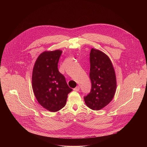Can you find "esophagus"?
I'll return each mask as SVG.
<instances>
[{"label":"esophagus","mask_w":147,"mask_h":147,"mask_svg":"<svg viewBox=\"0 0 147 147\" xmlns=\"http://www.w3.org/2000/svg\"><path fill=\"white\" fill-rule=\"evenodd\" d=\"M74 90L75 91H79V90H80V87H79V86H76L75 88H74Z\"/></svg>","instance_id":"obj_1"}]
</instances>
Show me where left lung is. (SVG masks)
<instances>
[{
  "instance_id": "8db88e82",
  "label": "left lung",
  "mask_w": 147,
  "mask_h": 147,
  "mask_svg": "<svg viewBox=\"0 0 147 147\" xmlns=\"http://www.w3.org/2000/svg\"><path fill=\"white\" fill-rule=\"evenodd\" d=\"M89 77L92 88L84 101L90 109L99 110L108 105L114 96L117 82L109 58L103 52L92 49L90 53Z\"/></svg>"
}]
</instances>
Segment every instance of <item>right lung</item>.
<instances>
[{
	"label": "right lung",
	"mask_w": 147,
	"mask_h": 147,
	"mask_svg": "<svg viewBox=\"0 0 147 147\" xmlns=\"http://www.w3.org/2000/svg\"><path fill=\"white\" fill-rule=\"evenodd\" d=\"M62 51H45L38 57L32 74V88L39 104L46 109L55 112L65 105L67 96L72 89L58 68Z\"/></svg>",
	"instance_id": "obj_1"
}]
</instances>
